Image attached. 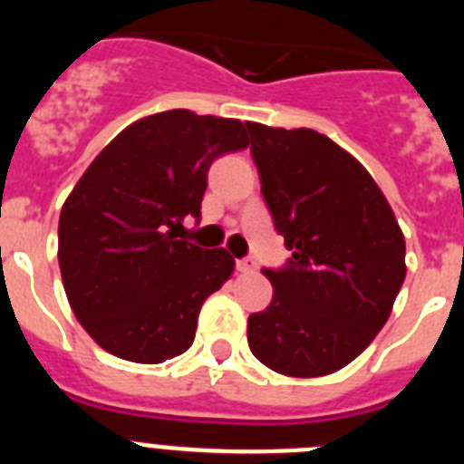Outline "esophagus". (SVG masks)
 I'll use <instances>...</instances> for the list:
<instances>
[{"instance_id":"esophagus-1","label":"esophagus","mask_w":464,"mask_h":464,"mask_svg":"<svg viewBox=\"0 0 464 464\" xmlns=\"http://www.w3.org/2000/svg\"><path fill=\"white\" fill-rule=\"evenodd\" d=\"M237 269H239L241 274L256 272V260H253V257H241V260H237Z\"/></svg>"}]
</instances>
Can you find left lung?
I'll use <instances>...</instances> for the list:
<instances>
[{
  "instance_id": "8db88e82",
  "label": "left lung",
  "mask_w": 464,
  "mask_h": 464,
  "mask_svg": "<svg viewBox=\"0 0 464 464\" xmlns=\"http://www.w3.org/2000/svg\"><path fill=\"white\" fill-rule=\"evenodd\" d=\"M278 235L293 251L272 304L248 315L251 353L285 376H325L358 358L400 293L404 235L381 188L351 153L315 130L246 122Z\"/></svg>"
}]
</instances>
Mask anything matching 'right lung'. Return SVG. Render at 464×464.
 Returning <instances> with one entry per match:
<instances>
[{
    "instance_id": "1",
    "label": "right lung",
    "mask_w": 464,
    "mask_h": 464,
    "mask_svg": "<svg viewBox=\"0 0 464 464\" xmlns=\"http://www.w3.org/2000/svg\"><path fill=\"white\" fill-rule=\"evenodd\" d=\"M246 146L235 118L162 111L125 127L73 186L57 260L72 311L111 355L158 364L192 346L204 299L235 260L176 237L199 218L213 160Z\"/></svg>"
}]
</instances>
